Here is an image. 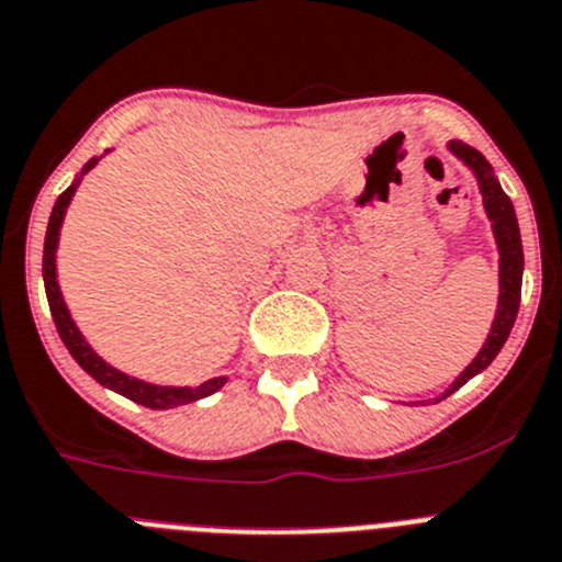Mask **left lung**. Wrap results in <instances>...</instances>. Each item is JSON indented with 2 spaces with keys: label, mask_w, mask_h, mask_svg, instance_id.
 <instances>
[{
  "label": "left lung",
  "mask_w": 562,
  "mask_h": 562,
  "mask_svg": "<svg viewBox=\"0 0 562 562\" xmlns=\"http://www.w3.org/2000/svg\"><path fill=\"white\" fill-rule=\"evenodd\" d=\"M451 150L459 156V159L468 161L470 168H473V173L479 176L484 210H487L490 221H493L495 240H498V255H502V293H498V311H495L493 330H490L482 352L473 358V363H470L462 375L453 381V386L448 389L442 397H448V394L457 392L459 386H464L470 378L479 375L482 369H487L490 363H493V358L502 352L504 341H507L509 330H513L515 325V316H518L520 274H524V249H520V232H518V218H515V206L513 201L507 199V193L502 190L498 179L493 176L490 161L484 159L476 148L464 145L462 139H453Z\"/></svg>",
  "instance_id": "8db88e82"
}]
</instances>
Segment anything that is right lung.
<instances>
[{"label":"right lung","instance_id":"obj_1","mask_svg":"<svg viewBox=\"0 0 562 562\" xmlns=\"http://www.w3.org/2000/svg\"><path fill=\"white\" fill-rule=\"evenodd\" d=\"M94 161H98V159H92L89 165H86L83 173L92 168ZM75 187H78V184L67 187V190L58 195V201H55V206H53V215H49L47 237H44V288H47L49 311H53V318H55V327H58L60 341L67 344V350L72 352L75 361H78L80 367H83L86 372L94 378V381L103 383V386H109V389H114V392H120L123 397H128V401L139 403V406L173 408V406H184V403L201 401V397H206V394H212V392H218V389L224 386L226 378H212V381L201 383V386H195V389L150 386V383L136 381V378L123 375V372H117L114 367H109V363H105L103 358L94 356L92 347L83 341V336L78 333L75 322L69 318L67 305H64V300H60L58 280H55V246H58V232H60V224H64V212H67L69 201H72Z\"/></svg>","mask_w":562,"mask_h":562}]
</instances>
